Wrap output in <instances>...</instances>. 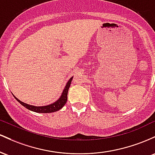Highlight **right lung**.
I'll list each match as a JSON object with an SVG mask.
<instances>
[{
	"instance_id": "right-lung-1",
	"label": "right lung",
	"mask_w": 155,
	"mask_h": 155,
	"mask_svg": "<svg viewBox=\"0 0 155 155\" xmlns=\"http://www.w3.org/2000/svg\"><path fill=\"white\" fill-rule=\"evenodd\" d=\"M73 77H72L69 80L68 82H67V84H66L65 87H64V89L62 91L61 95L59 98L55 102H53V103L50 104V105H44V106H34V105H29V104L25 103V102H22L20 101L19 99H17L15 95L13 94L14 97L16 99V100L17 102H19V103H20L22 106L25 107V108L28 109L31 111H34V112L36 113H41V114H48V113H53V112H55V111H58L60 110L61 108L64 107V105L66 104L67 101V94H68V91L69 86L71 85V82L72 81Z\"/></svg>"
}]
</instances>
